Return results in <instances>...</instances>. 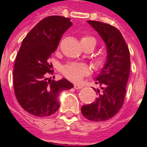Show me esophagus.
I'll list each match as a JSON object with an SVG mask.
<instances>
[{"label":"esophagus","mask_w":147,"mask_h":147,"mask_svg":"<svg viewBox=\"0 0 147 147\" xmlns=\"http://www.w3.org/2000/svg\"><path fill=\"white\" fill-rule=\"evenodd\" d=\"M74 88L76 90L81 89V88H83V85H80V84H74Z\"/></svg>","instance_id":"obj_1"}]
</instances>
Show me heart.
<instances>
[{
  "label": "heart",
  "mask_w": 147,
  "mask_h": 147,
  "mask_svg": "<svg viewBox=\"0 0 147 147\" xmlns=\"http://www.w3.org/2000/svg\"><path fill=\"white\" fill-rule=\"evenodd\" d=\"M81 43L83 48H89L92 50L97 45V40L95 38L90 35H84L81 38ZM107 62V56L104 53H94L92 57V64L97 68L104 67ZM61 72L67 79L73 82L80 81L83 76L89 72V68L84 64L79 63H71L66 64L61 68Z\"/></svg>",
  "instance_id": "obj_1"
}]
</instances>
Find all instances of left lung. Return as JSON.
<instances>
[{"label":"left lung","instance_id":"left-lung-1","mask_svg":"<svg viewBox=\"0 0 147 147\" xmlns=\"http://www.w3.org/2000/svg\"><path fill=\"white\" fill-rule=\"evenodd\" d=\"M87 22L105 42L108 54L107 62L96 79L101 88L97 90L98 98L82 106L81 112L87 120L100 122L113 117L123 106L130 74V52L117 28L99 21Z\"/></svg>","mask_w":147,"mask_h":147}]
</instances>
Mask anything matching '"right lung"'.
I'll list each match as a JSON object with an SVG mask.
<instances>
[{
  "label": "right lung",
  "mask_w": 147,
  "mask_h": 147,
  "mask_svg": "<svg viewBox=\"0 0 147 147\" xmlns=\"http://www.w3.org/2000/svg\"><path fill=\"white\" fill-rule=\"evenodd\" d=\"M71 19L50 16L43 19L27 34L18 52L13 70L14 91L19 104L28 113L44 117L60 107L57 97L73 84L66 79L55 81L49 58L63 34L72 25Z\"/></svg>",
  "instance_id": "1"
}]
</instances>
